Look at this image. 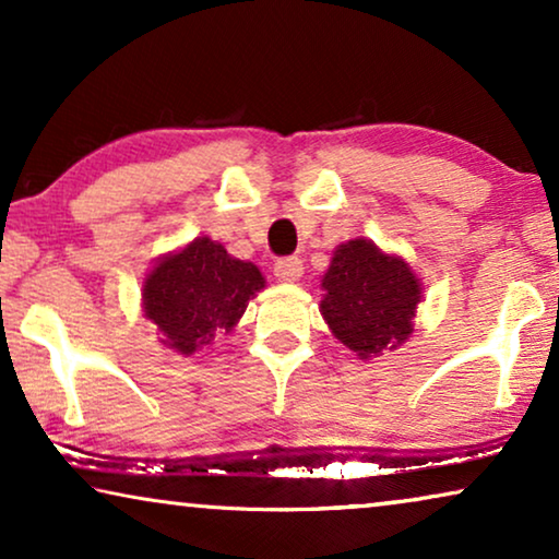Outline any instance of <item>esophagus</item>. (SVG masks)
Returning <instances> with one entry per match:
<instances>
[{
  "label": "esophagus",
  "mask_w": 559,
  "mask_h": 559,
  "mask_svg": "<svg viewBox=\"0 0 559 559\" xmlns=\"http://www.w3.org/2000/svg\"><path fill=\"white\" fill-rule=\"evenodd\" d=\"M305 266H302V259L297 257H287V259H280L277 264H274V277L280 282H297L302 277Z\"/></svg>",
  "instance_id": "esophagus-1"
}]
</instances>
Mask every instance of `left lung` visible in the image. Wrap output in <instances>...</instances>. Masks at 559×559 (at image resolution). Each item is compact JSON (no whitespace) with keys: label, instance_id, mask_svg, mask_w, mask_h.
Here are the masks:
<instances>
[{"label":"left lung","instance_id":"obj_1","mask_svg":"<svg viewBox=\"0 0 559 559\" xmlns=\"http://www.w3.org/2000/svg\"><path fill=\"white\" fill-rule=\"evenodd\" d=\"M320 287V316L361 361L396 350L415 331L423 282L400 254H389L371 239L338 243Z\"/></svg>","mask_w":559,"mask_h":559}]
</instances>
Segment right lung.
Wrapping results in <instances>:
<instances>
[{
    "label": "right lung",
    "instance_id": "add662e5",
    "mask_svg": "<svg viewBox=\"0 0 559 559\" xmlns=\"http://www.w3.org/2000/svg\"><path fill=\"white\" fill-rule=\"evenodd\" d=\"M264 285L257 264L231 257L209 236H195L144 274L142 312L157 325L163 346L193 356L231 333Z\"/></svg>",
    "mask_w": 559,
    "mask_h": 559
}]
</instances>
